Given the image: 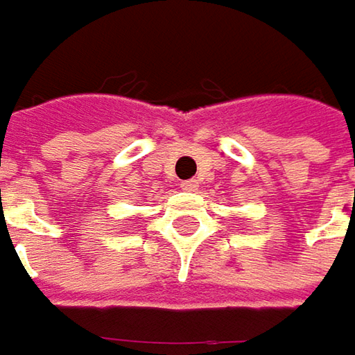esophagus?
Segmentation results:
<instances>
[{"mask_svg": "<svg viewBox=\"0 0 355 355\" xmlns=\"http://www.w3.org/2000/svg\"><path fill=\"white\" fill-rule=\"evenodd\" d=\"M182 189H184V191H196V189H198V182H196V180H187V182H182Z\"/></svg>", "mask_w": 355, "mask_h": 355, "instance_id": "34e87169", "label": "esophagus"}]
</instances>
